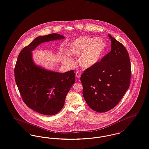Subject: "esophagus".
<instances>
[{
  "instance_id": "esophagus-1",
  "label": "esophagus",
  "mask_w": 149,
  "mask_h": 149,
  "mask_svg": "<svg viewBox=\"0 0 149 149\" xmlns=\"http://www.w3.org/2000/svg\"><path fill=\"white\" fill-rule=\"evenodd\" d=\"M75 75H76V77H77V78L78 79H80V72H79V71H77V72H75Z\"/></svg>"
}]
</instances>
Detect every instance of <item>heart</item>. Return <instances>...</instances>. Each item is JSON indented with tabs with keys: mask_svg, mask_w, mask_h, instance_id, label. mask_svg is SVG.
<instances>
[{
	"mask_svg": "<svg viewBox=\"0 0 149 149\" xmlns=\"http://www.w3.org/2000/svg\"><path fill=\"white\" fill-rule=\"evenodd\" d=\"M106 47L105 42L100 38L81 36L70 44L68 54L72 57H78L79 66L87 69L94 66L100 60Z\"/></svg>",
	"mask_w": 149,
	"mask_h": 149,
	"instance_id": "obj_1",
	"label": "heart"
}]
</instances>
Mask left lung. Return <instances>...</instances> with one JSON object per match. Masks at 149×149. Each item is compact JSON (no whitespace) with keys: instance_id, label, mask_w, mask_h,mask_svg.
I'll list each match as a JSON object with an SVG mask.
<instances>
[{"instance_id":"obj_1","label":"left lung","mask_w":149,"mask_h":149,"mask_svg":"<svg viewBox=\"0 0 149 149\" xmlns=\"http://www.w3.org/2000/svg\"><path fill=\"white\" fill-rule=\"evenodd\" d=\"M111 51L80 77L83 95L94 111L104 113L118 105L130 87V56L121 43L111 35Z\"/></svg>"}]
</instances>
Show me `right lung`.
Instances as JSON below:
<instances>
[{
  "instance_id": "obj_1",
  "label": "right lung",
  "mask_w": 149,
  "mask_h": 149,
  "mask_svg": "<svg viewBox=\"0 0 149 149\" xmlns=\"http://www.w3.org/2000/svg\"><path fill=\"white\" fill-rule=\"evenodd\" d=\"M64 38L56 33L36 37L18 56L15 78L19 92L25 104L40 114L53 115L61 110L75 74L74 70L62 73L36 65L32 51L42 43Z\"/></svg>"
}]
</instances>
